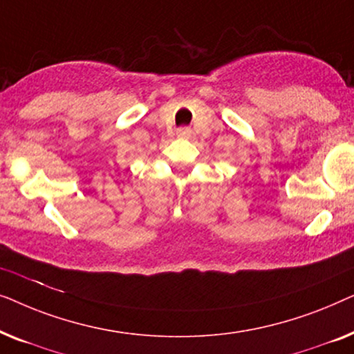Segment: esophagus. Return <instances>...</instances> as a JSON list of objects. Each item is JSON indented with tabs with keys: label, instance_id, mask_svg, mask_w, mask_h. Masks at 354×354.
Here are the masks:
<instances>
[{
	"label": "esophagus",
	"instance_id": "34e87169",
	"mask_svg": "<svg viewBox=\"0 0 354 354\" xmlns=\"http://www.w3.org/2000/svg\"><path fill=\"white\" fill-rule=\"evenodd\" d=\"M177 135L180 138H190L193 135V130L190 127H180V129H177Z\"/></svg>",
	"mask_w": 354,
	"mask_h": 354
}]
</instances>
